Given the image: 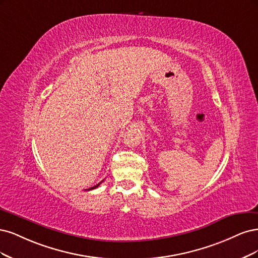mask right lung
<instances>
[{
    "label": "right lung",
    "mask_w": 258,
    "mask_h": 258,
    "mask_svg": "<svg viewBox=\"0 0 258 258\" xmlns=\"http://www.w3.org/2000/svg\"><path fill=\"white\" fill-rule=\"evenodd\" d=\"M102 182H103V181H102ZM102 182H99V183H98V184H96V185H94V186H92V187H90V188H89V190H90V189H94V188H96V187H97V186H98L99 184H101V183H102Z\"/></svg>",
    "instance_id": "add662e5"
}]
</instances>
